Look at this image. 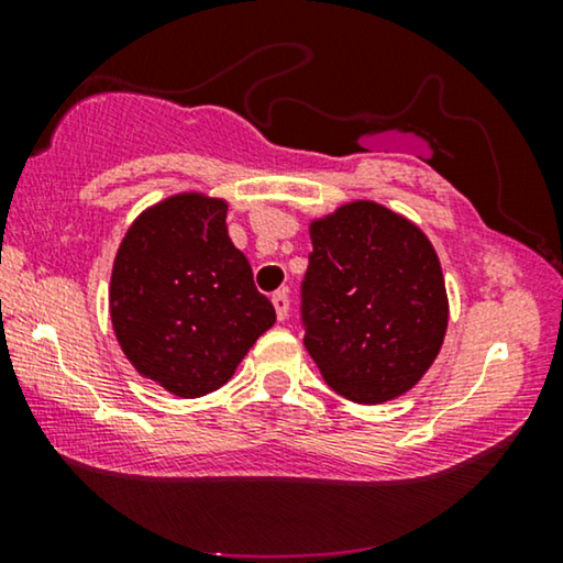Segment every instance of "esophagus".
<instances>
[{
  "label": "esophagus",
  "mask_w": 563,
  "mask_h": 563,
  "mask_svg": "<svg viewBox=\"0 0 563 563\" xmlns=\"http://www.w3.org/2000/svg\"><path fill=\"white\" fill-rule=\"evenodd\" d=\"M272 305H274V310H276V318H279V320L287 318V314H289V295H287V289L276 291V295L272 297Z\"/></svg>",
  "instance_id": "obj_1"
}]
</instances>
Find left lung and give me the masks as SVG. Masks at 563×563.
I'll use <instances>...</instances> for the list:
<instances>
[{
  "instance_id": "1",
  "label": "left lung",
  "mask_w": 563,
  "mask_h": 563,
  "mask_svg": "<svg viewBox=\"0 0 563 563\" xmlns=\"http://www.w3.org/2000/svg\"><path fill=\"white\" fill-rule=\"evenodd\" d=\"M310 241L305 349L322 379L358 405L402 397L433 366L449 328L433 243L372 199L314 218Z\"/></svg>"
}]
</instances>
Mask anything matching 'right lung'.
Returning a JSON list of instances; mask_svg holds the SVG:
<instances>
[{"mask_svg":"<svg viewBox=\"0 0 563 563\" xmlns=\"http://www.w3.org/2000/svg\"><path fill=\"white\" fill-rule=\"evenodd\" d=\"M225 218V199L202 191L161 199L133 220L112 264L122 353L143 379L184 399L220 389L276 322Z\"/></svg>","mask_w":563,"mask_h":563,"instance_id":"add662e5","label":"right lung"}]
</instances>
